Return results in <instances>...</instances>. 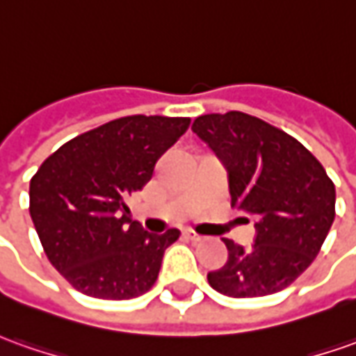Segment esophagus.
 Wrapping results in <instances>:
<instances>
[{
    "label": "esophagus",
    "mask_w": 356,
    "mask_h": 356,
    "mask_svg": "<svg viewBox=\"0 0 356 356\" xmlns=\"http://www.w3.org/2000/svg\"><path fill=\"white\" fill-rule=\"evenodd\" d=\"M184 236H186L188 240H192V242H202L203 240L202 234H197V232H193V230H186V232H184Z\"/></svg>",
    "instance_id": "34e87169"
}]
</instances>
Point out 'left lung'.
Wrapping results in <instances>:
<instances>
[{
	"label": "left lung",
	"instance_id": "8db88e82",
	"mask_svg": "<svg viewBox=\"0 0 356 356\" xmlns=\"http://www.w3.org/2000/svg\"><path fill=\"white\" fill-rule=\"evenodd\" d=\"M192 129L227 166L232 207L256 217L252 248L222 238L229 259L207 273L209 285L232 298L283 291L308 269L332 229L335 186L302 143L256 116L205 114Z\"/></svg>",
	"mask_w": 356,
	"mask_h": 356
}]
</instances>
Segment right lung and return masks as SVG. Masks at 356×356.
I'll return each instance as SVG.
<instances>
[{
    "mask_svg": "<svg viewBox=\"0 0 356 356\" xmlns=\"http://www.w3.org/2000/svg\"><path fill=\"white\" fill-rule=\"evenodd\" d=\"M190 118L126 116L73 137L31 180V217L50 264L92 298L127 300L154 285L180 230L149 234L127 197L153 176Z\"/></svg>",
    "mask_w": 356,
    "mask_h": 356,
    "instance_id": "right-lung-1",
    "label": "right lung"
}]
</instances>
